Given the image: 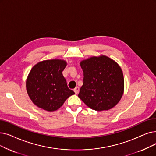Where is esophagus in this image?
I'll use <instances>...</instances> for the list:
<instances>
[{"label":"esophagus","instance_id":"1","mask_svg":"<svg viewBox=\"0 0 156 156\" xmlns=\"http://www.w3.org/2000/svg\"><path fill=\"white\" fill-rule=\"evenodd\" d=\"M79 90H80V88H79L78 87H76L75 88H74V93H75L76 94H78V92H79Z\"/></svg>","mask_w":156,"mask_h":156}]
</instances>
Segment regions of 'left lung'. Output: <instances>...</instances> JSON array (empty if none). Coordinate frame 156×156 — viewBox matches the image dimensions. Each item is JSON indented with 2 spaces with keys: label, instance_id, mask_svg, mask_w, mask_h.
Masks as SVG:
<instances>
[{
  "label": "left lung",
  "instance_id": "obj_1",
  "mask_svg": "<svg viewBox=\"0 0 156 156\" xmlns=\"http://www.w3.org/2000/svg\"><path fill=\"white\" fill-rule=\"evenodd\" d=\"M83 71V84L78 97L96 111L115 106L124 90V79L120 66L104 55L93 56L80 63Z\"/></svg>",
  "mask_w": 156,
  "mask_h": 156
}]
</instances>
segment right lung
<instances>
[{"mask_svg":"<svg viewBox=\"0 0 156 156\" xmlns=\"http://www.w3.org/2000/svg\"><path fill=\"white\" fill-rule=\"evenodd\" d=\"M64 60L54 58L39 62L32 67L26 80V89L32 103L38 108L53 112L74 94L67 85L62 71Z\"/></svg>","mask_w":156,"mask_h":156,"instance_id":"1","label":"right lung"}]
</instances>
